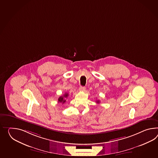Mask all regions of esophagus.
<instances>
[{
    "mask_svg": "<svg viewBox=\"0 0 158 158\" xmlns=\"http://www.w3.org/2000/svg\"><path fill=\"white\" fill-rule=\"evenodd\" d=\"M85 87H81V86L79 87V91H85Z\"/></svg>",
    "mask_w": 158,
    "mask_h": 158,
    "instance_id": "obj_1",
    "label": "esophagus"
}]
</instances>
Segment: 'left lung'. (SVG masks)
<instances>
[{"label": "left lung", "mask_w": 158, "mask_h": 158, "mask_svg": "<svg viewBox=\"0 0 158 158\" xmlns=\"http://www.w3.org/2000/svg\"><path fill=\"white\" fill-rule=\"evenodd\" d=\"M96 103H98V104H99V103H100V102H99V100H96Z\"/></svg>", "instance_id": "obj_1"}]
</instances>
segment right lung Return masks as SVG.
Wrapping results in <instances>:
<instances>
[{
  "instance_id": "1",
  "label": "right lung",
  "mask_w": 158,
  "mask_h": 158,
  "mask_svg": "<svg viewBox=\"0 0 158 158\" xmlns=\"http://www.w3.org/2000/svg\"><path fill=\"white\" fill-rule=\"evenodd\" d=\"M69 96V94L67 93H65L64 95L63 96H60L58 99V102L59 103H62V104L65 103V98H67Z\"/></svg>"
}]
</instances>
